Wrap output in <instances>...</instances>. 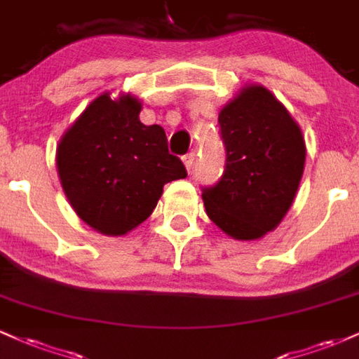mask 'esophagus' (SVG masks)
Masks as SVG:
<instances>
[{
	"label": "esophagus",
	"instance_id": "1",
	"mask_svg": "<svg viewBox=\"0 0 359 359\" xmlns=\"http://www.w3.org/2000/svg\"><path fill=\"white\" fill-rule=\"evenodd\" d=\"M182 160H184L185 168H187V172L191 174L192 168H194V163H196V154H187Z\"/></svg>",
	"mask_w": 359,
	"mask_h": 359
}]
</instances>
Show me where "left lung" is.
<instances>
[{
	"mask_svg": "<svg viewBox=\"0 0 359 359\" xmlns=\"http://www.w3.org/2000/svg\"><path fill=\"white\" fill-rule=\"evenodd\" d=\"M226 170L204 189L205 212L221 231L255 241L290 209L306 163L299 123L265 86H245L219 111Z\"/></svg>",
	"mask_w": 359,
	"mask_h": 359,
	"instance_id": "8db88e82",
	"label": "left lung"
}]
</instances>
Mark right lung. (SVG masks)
<instances>
[{"label": "right lung", "instance_id": "add662e5", "mask_svg": "<svg viewBox=\"0 0 359 359\" xmlns=\"http://www.w3.org/2000/svg\"><path fill=\"white\" fill-rule=\"evenodd\" d=\"M142 101L102 93L57 145L60 185L74 212L106 236H123L154 212L163 185L185 179L160 125L140 121Z\"/></svg>", "mask_w": 359, "mask_h": 359}]
</instances>
